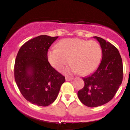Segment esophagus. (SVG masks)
Segmentation results:
<instances>
[{
	"mask_svg": "<svg viewBox=\"0 0 130 130\" xmlns=\"http://www.w3.org/2000/svg\"><path fill=\"white\" fill-rule=\"evenodd\" d=\"M65 80H66V81H70L73 80V78L72 77H65Z\"/></svg>",
	"mask_w": 130,
	"mask_h": 130,
	"instance_id": "obj_1",
	"label": "esophagus"
}]
</instances>
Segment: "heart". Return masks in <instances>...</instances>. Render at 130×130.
<instances>
[{
	"label": "heart",
	"mask_w": 130,
	"mask_h": 130,
	"mask_svg": "<svg viewBox=\"0 0 130 130\" xmlns=\"http://www.w3.org/2000/svg\"><path fill=\"white\" fill-rule=\"evenodd\" d=\"M57 48H51L47 52V60L54 69L60 70L65 65V74L80 73L87 75L92 73L99 65L102 52L99 44L94 41L79 38H67L58 43Z\"/></svg>",
	"instance_id": "1"
}]
</instances>
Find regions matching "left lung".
<instances>
[{"mask_svg":"<svg viewBox=\"0 0 130 130\" xmlns=\"http://www.w3.org/2000/svg\"><path fill=\"white\" fill-rule=\"evenodd\" d=\"M94 38L101 47V62L92 74L84 77V87L77 93L81 103L90 107L103 105L114 98L122 83L123 73L118 50L101 38Z\"/></svg>","mask_w":130,"mask_h":130,"instance_id":"obj_1","label":"left lung"}]
</instances>
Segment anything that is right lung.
I'll return each instance as SVG.
<instances>
[{
    "instance_id": "add662e5",
    "label": "right lung",
    "mask_w": 130,
    "mask_h": 130,
    "mask_svg": "<svg viewBox=\"0 0 130 130\" xmlns=\"http://www.w3.org/2000/svg\"><path fill=\"white\" fill-rule=\"evenodd\" d=\"M58 38L37 36L25 43L17 55L15 81L22 95L33 104L47 106L53 103L65 81L47 60L48 49Z\"/></svg>"
}]
</instances>
